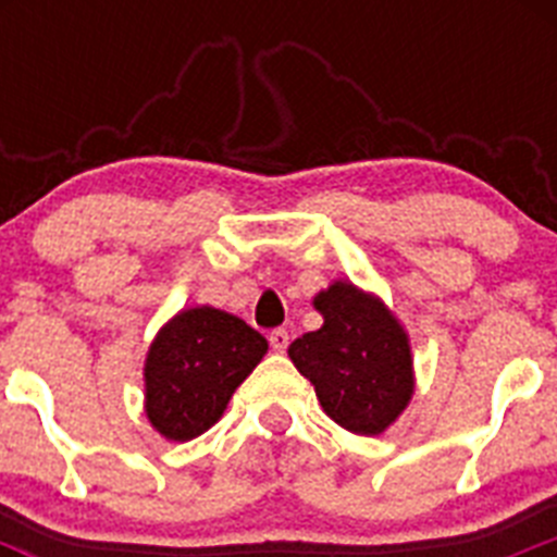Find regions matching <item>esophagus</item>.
<instances>
[{
  "label": "esophagus",
  "instance_id": "esophagus-1",
  "mask_svg": "<svg viewBox=\"0 0 557 557\" xmlns=\"http://www.w3.org/2000/svg\"><path fill=\"white\" fill-rule=\"evenodd\" d=\"M289 346V332H284V329H273L270 332V348H273L275 354H284Z\"/></svg>",
  "mask_w": 557,
  "mask_h": 557
}]
</instances>
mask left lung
Wrapping results in <instances>:
<instances>
[{
    "mask_svg": "<svg viewBox=\"0 0 557 557\" xmlns=\"http://www.w3.org/2000/svg\"><path fill=\"white\" fill-rule=\"evenodd\" d=\"M312 304L323 326L295 339L289 359L334 424L354 435L385 432L412 396L407 332L376 295L351 282H334Z\"/></svg>",
    "mask_w": 557,
    "mask_h": 557,
    "instance_id": "obj_1",
    "label": "left lung"
}]
</instances>
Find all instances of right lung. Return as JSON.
Listing matches in <instances>:
<instances>
[{"instance_id":"1","label":"right lung","mask_w":557,"mask_h":557,"mask_svg":"<svg viewBox=\"0 0 557 557\" xmlns=\"http://www.w3.org/2000/svg\"><path fill=\"white\" fill-rule=\"evenodd\" d=\"M268 339L214 307L184 309L156 334L145 362V410L166 441H191L218 424Z\"/></svg>"}]
</instances>
